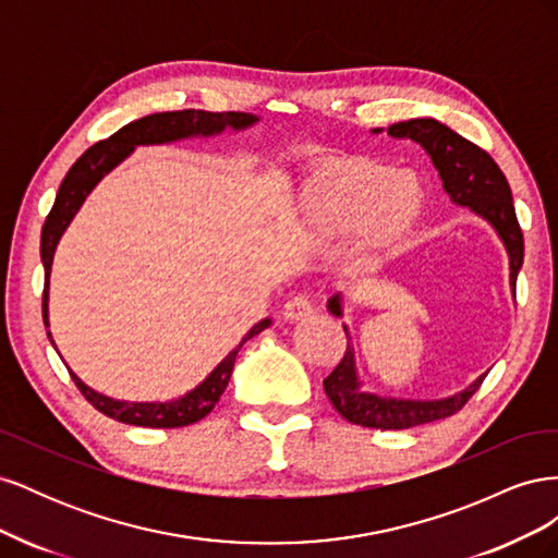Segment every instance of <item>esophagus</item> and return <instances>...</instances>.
I'll list each match as a JSON object with an SVG mask.
<instances>
[{"instance_id":"esophagus-1","label":"esophagus","mask_w":558,"mask_h":558,"mask_svg":"<svg viewBox=\"0 0 558 558\" xmlns=\"http://www.w3.org/2000/svg\"><path fill=\"white\" fill-rule=\"evenodd\" d=\"M310 314H312V302L305 295H293L283 305V318L286 320H300V318H307Z\"/></svg>"}]
</instances>
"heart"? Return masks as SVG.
I'll return each instance as SVG.
<instances>
[{"mask_svg": "<svg viewBox=\"0 0 558 558\" xmlns=\"http://www.w3.org/2000/svg\"><path fill=\"white\" fill-rule=\"evenodd\" d=\"M426 193L404 170L367 156H347L320 165L302 183L300 211L307 228L324 240L342 238L349 272H375L424 216Z\"/></svg>", "mask_w": 558, "mask_h": 558, "instance_id": "1", "label": "heart"}]
</instances>
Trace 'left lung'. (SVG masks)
<instances>
[{
    "label": "left lung",
    "mask_w": 558,
    "mask_h": 558,
    "mask_svg": "<svg viewBox=\"0 0 558 558\" xmlns=\"http://www.w3.org/2000/svg\"><path fill=\"white\" fill-rule=\"evenodd\" d=\"M373 132H381L379 128ZM388 134L398 140H412L426 148L437 174L442 179L445 191L453 205L470 207L484 221L494 226L510 256V283L517 286V275L523 263V234L514 214V202L510 183L500 172L496 160L477 144L468 142L459 132H453L435 118H412V121L393 123ZM328 310L335 316H342L340 293L328 300ZM349 337V328L344 326ZM486 375L472 381L461 393L442 400H398L381 398L375 393L361 391L356 375V361H353V347L347 344L344 359L324 379L326 396L332 408L347 421L365 428L379 430H402L430 421H440L459 412L482 386Z\"/></svg>",
    "instance_id": "8db88e82"
}]
</instances>
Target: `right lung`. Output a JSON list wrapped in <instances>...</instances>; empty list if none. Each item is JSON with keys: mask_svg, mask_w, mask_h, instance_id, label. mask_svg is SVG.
<instances>
[{"mask_svg": "<svg viewBox=\"0 0 558 558\" xmlns=\"http://www.w3.org/2000/svg\"><path fill=\"white\" fill-rule=\"evenodd\" d=\"M256 121H258L256 116L242 113V111H221V113L202 111V109L162 111V113L144 116V118H140V121H132L125 128L118 130L116 134H111L109 140L93 144L86 154H83L72 165V170L66 172V177L62 179L60 191L56 195V205L46 216V223L41 228V263H44V272H46V286H44V324H46V328H48V277H50V265H53L56 246L62 238V232L66 230V226L72 223V218L81 209L83 199L88 197V193L99 181H102L105 174H109L118 162H123L132 154L134 146L167 144V142H177V140H189V137H211V134L223 132L226 128L244 130ZM269 324H272V320L263 318L260 324L253 326L242 337V342L214 367V373L205 381L177 400H165V402L113 400V398H107L102 393L93 391V388L83 384L72 373V369H70V375H72L74 384L78 386L83 398H86L97 412L121 421V424L144 426V428L191 426V424H195V421L205 418L216 408V402L221 400L226 386L230 381V375H232L234 359H238L242 344L246 340H251L253 335L263 332ZM48 340H50V344H53V337H50V332H48Z\"/></svg>", "mask_w": 558, "mask_h": 558, "instance_id": "1", "label": "right lung"}]
</instances>
